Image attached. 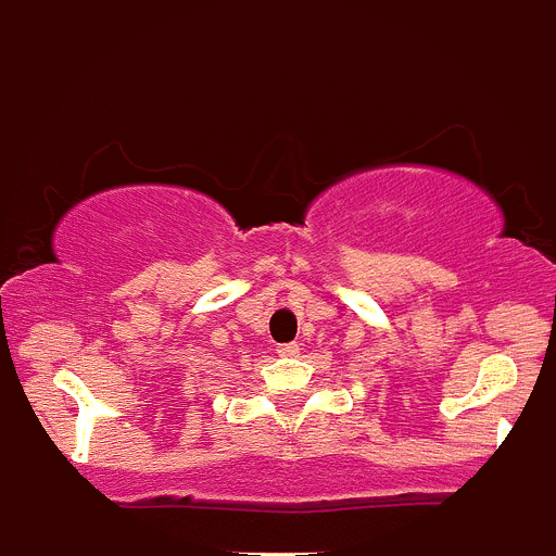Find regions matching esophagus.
Returning a JSON list of instances; mask_svg holds the SVG:
<instances>
[{"instance_id": "1", "label": "esophagus", "mask_w": 556, "mask_h": 556, "mask_svg": "<svg viewBox=\"0 0 556 556\" xmlns=\"http://www.w3.org/2000/svg\"><path fill=\"white\" fill-rule=\"evenodd\" d=\"M301 353V348H298V342H287V345H278V356L283 358H292Z\"/></svg>"}]
</instances>
